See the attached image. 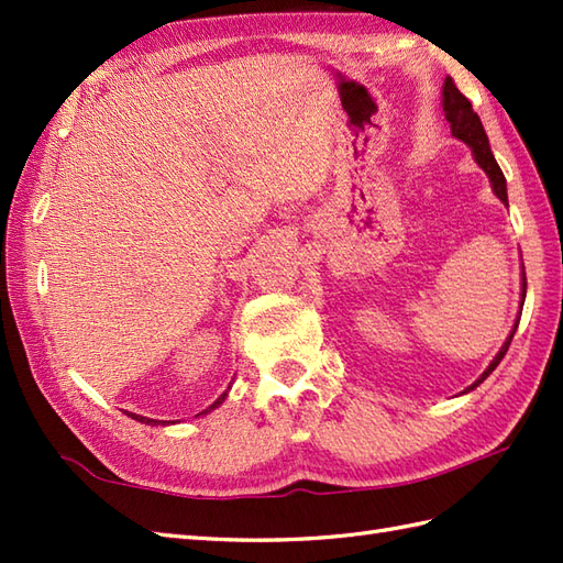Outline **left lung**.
<instances>
[{
  "instance_id": "left-lung-1",
  "label": "left lung",
  "mask_w": 563,
  "mask_h": 563,
  "mask_svg": "<svg viewBox=\"0 0 563 563\" xmlns=\"http://www.w3.org/2000/svg\"><path fill=\"white\" fill-rule=\"evenodd\" d=\"M442 111H445V121L450 123L452 135L457 137V140H462L464 145L472 147L476 164H479L482 169L486 172V176L492 178L494 194H496L500 200H504V202H508L506 176H504V172H500L498 162L494 159V152H492V145H488V137H486V133H484V125H482V121H479V115L474 113L470 99L464 97V93L457 89V84H454L450 77L445 79V87H442ZM522 288H528V283H522ZM516 331H518V321H516V327H512L508 341L504 343V349H500L498 355L494 357V363L486 367V373H484L479 379H476L470 389L479 387L482 382L498 367V363L504 361V355L508 353V345H510L512 336H516Z\"/></svg>"
}]
</instances>
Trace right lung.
I'll return each mask as SVG.
<instances>
[{
    "instance_id": "1",
    "label": "right lung",
    "mask_w": 563,
    "mask_h": 563,
    "mask_svg": "<svg viewBox=\"0 0 563 563\" xmlns=\"http://www.w3.org/2000/svg\"><path fill=\"white\" fill-rule=\"evenodd\" d=\"M227 397V394H222V397L218 399V401H214L212 406H210V409H206V411H202V413H208V411H212L214 409V406H218V404H222V399ZM128 416H133L135 418V421H142V423H150V426H154V423H157V421H154V418H145V416H135V413H128Z\"/></svg>"
}]
</instances>
